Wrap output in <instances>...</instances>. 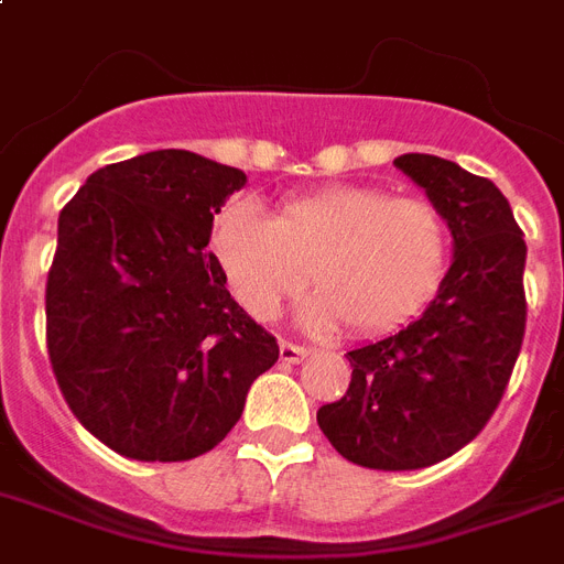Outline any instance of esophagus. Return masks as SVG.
<instances>
[{
  "label": "esophagus",
  "instance_id": "1",
  "mask_svg": "<svg viewBox=\"0 0 564 564\" xmlns=\"http://www.w3.org/2000/svg\"><path fill=\"white\" fill-rule=\"evenodd\" d=\"M308 357V348L305 346H293V343H288V339H282L279 343V360L282 362H300Z\"/></svg>",
  "mask_w": 564,
  "mask_h": 564
}]
</instances>
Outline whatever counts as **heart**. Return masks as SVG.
Returning <instances> with one entry per match:
<instances>
[{
    "label": "heart",
    "mask_w": 564,
    "mask_h": 564,
    "mask_svg": "<svg viewBox=\"0 0 564 564\" xmlns=\"http://www.w3.org/2000/svg\"><path fill=\"white\" fill-rule=\"evenodd\" d=\"M227 288L256 319H273L305 276L311 328L371 337L415 319L444 285L453 239L446 218L423 198H392L380 187H325L293 195L268 216L236 198L209 236Z\"/></svg>",
    "instance_id": "b5f03b06"
}]
</instances>
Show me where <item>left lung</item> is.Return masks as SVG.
Segmentation results:
<instances>
[{
    "label": "left lung",
    "instance_id": "obj_1",
    "mask_svg": "<svg viewBox=\"0 0 564 564\" xmlns=\"http://www.w3.org/2000/svg\"><path fill=\"white\" fill-rule=\"evenodd\" d=\"M394 166L441 209L455 259L415 323L348 351V392L316 423L351 464L421 469L476 438L510 383L528 319V245L492 181L421 152Z\"/></svg>",
    "mask_w": 564,
    "mask_h": 564
}]
</instances>
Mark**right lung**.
<instances>
[{"mask_svg": "<svg viewBox=\"0 0 564 564\" xmlns=\"http://www.w3.org/2000/svg\"><path fill=\"white\" fill-rule=\"evenodd\" d=\"M248 175L187 149L91 172L65 204L45 285L59 392L123 458L189 460L225 441L276 337L227 291L213 216Z\"/></svg>", "mask_w": 564, "mask_h": 564, "instance_id": "add662e5", "label": "right lung"}]
</instances>
